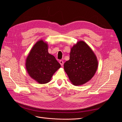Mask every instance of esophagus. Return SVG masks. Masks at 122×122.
Returning a JSON list of instances; mask_svg holds the SVG:
<instances>
[{
    "mask_svg": "<svg viewBox=\"0 0 122 122\" xmlns=\"http://www.w3.org/2000/svg\"><path fill=\"white\" fill-rule=\"evenodd\" d=\"M60 64H61V66H63V65H64V61H60Z\"/></svg>",
    "mask_w": 122,
    "mask_h": 122,
    "instance_id": "1",
    "label": "esophagus"
}]
</instances>
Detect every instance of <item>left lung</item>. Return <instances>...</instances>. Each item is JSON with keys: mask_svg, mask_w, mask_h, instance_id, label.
<instances>
[{"mask_svg": "<svg viewBox=\"0 0 122 122\" xmlns=\"http://www.w3.org/2000/svg\"><path fill=\"white\" fill-rule=\"evenodd\" d=\"M98 62L94 52L82 41L71 49L70 60L64 64V70L70 81L80 86L90 80L97 71Z\"/></svg>", "mask_w": 122, "mask_h": 122, "instance_id": "left-lung-1", "label": "left lung"}]
</instances>
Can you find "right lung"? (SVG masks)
<instances>
[{
  "mask_svg": "<svg viewBox=\"0 0 122 122\" xmlns=\"http://www.w3.org/2000/svg\"><path fill=\"white\" fill-rule=\"evenodd\" d=\"M48 44L41 40L30 51L26 60V69L31 78L40 84L49 82L61 65L48 53Z\"/></svg>",
  "mask_w": 122,
  "mask_h": 122,
  "instance_id": "add662e5",
  "label": "right lung"
}]
</instances>
